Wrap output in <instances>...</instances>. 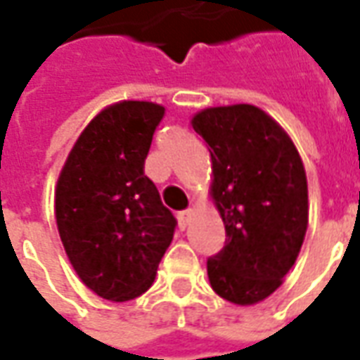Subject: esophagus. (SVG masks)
<instances>
[{"mask_svg":"<svg viewBox=\"0 0 360 360\" xmlns=\"http://www.w3.org/2000/svg\"><path fill=\"white\" fill-rule=\"evenodd\" d=\"M193 216H195V212L191 210V208H188V210H185V212H181L179 216H177V219H179V227H181V229H185V227H187L188 224H191V219H193Z\"/></svg>","mask_w":360,"mask_h":360,"instance_id":"1","label":"esophagus"}]
</instances>
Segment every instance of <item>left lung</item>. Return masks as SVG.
I'll list each match as a JSON object with an SVG mask.
<instances>
[{"label": "left lung", "instance_id": "left-lung-1", "mask_svg": "<svg viewBox=\"0 0 360 360\" xmlns=\"http://www.w3.org/2000/svg\"><path fill=\"white\" fill-rule=\"evenodd\" d=\"M191 125L210 152V198L226 226V247L208 260L210 285L233 304H257L283 283L309 227L299 150L250 103L196 111Z\"/></svg>", "mask_w": 360, "mask_h": 360}]
</instances>
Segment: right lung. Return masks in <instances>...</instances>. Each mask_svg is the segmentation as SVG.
Instances as JSON below:
<instances>
[{
	"label": "right lung",
	"mask_w": 360,
	"mask_h": 360,
	"mask_svg": "<svg viewBox=\"0 0 360 360\" xmlns=\"http://www.w3.org/2000/svg\"><path fill=\"white\" fill-rule=\"evenodd\" d=\"M165 108L142 100L105 105L73 144L56 185L67 258L90 291L131 301L154 283L175 218L144 175Z\"/></svg>",
	"instance_id": "add662e5"
}]
</instances>
